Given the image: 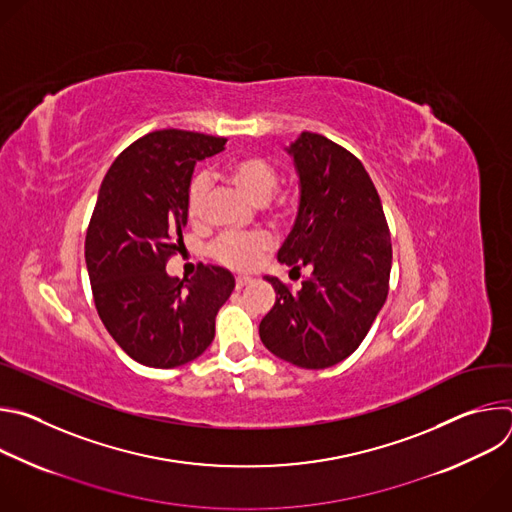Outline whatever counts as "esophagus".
<instances>
[{"instance_id": "obj_1", "label": "esophagus", "mask_w": 512, "mask_h": 512, "mask_svg": "<svg viewBox=\"0 0 512 512\" xmlns=\"http://www.w3.org/2000/svg\"><path fill=\"white\" fill-rule=\"evenodd\" d=\"M253 279L249 277V275H239L237 279H235V285H237V289H243L247 283H251Z\"/></svg>"}]
</instances>
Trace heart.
<instances>
[{"label":"heart","mask_w":512,"mask_h":512,"mask_svg":"<svg viewBox=\"0 0 512 512\" xmlns=\"http://www.w3.org/2000/svg\"><path fill=\"white\" fill-rule=\"evenodd\" d=\"M223 178H227L231 184L241 188L251 200L263 204L273 200V210L277 214H285L296 204V194L289 190H276L279 182V170L277 166L259 154H243L237 158H231L221 166ZM208 174L196 172L186 188V214L192 223H200L204 210H206V198H208ZM271 251V239L263 233L253 235H225L216 239L210 247L212 257L231 269H251L255 267L267 253Z\"/></svg>","instance_id":"b5f03b06"}]
</instances>
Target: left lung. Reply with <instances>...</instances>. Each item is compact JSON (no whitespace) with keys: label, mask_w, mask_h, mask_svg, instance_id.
<instances>
[{"label":"left lung","mask_w":512,"mask_h":512,"mask_svg":"<svg viewBox=\"0 0 512 512\" xmlns=\"http://www.w3.org/2000/svg\"><path fill=\"white\" fill-rule=\"evenodd\" d=\"M300 174L296 225L277 259L312 273L298 291L277 277L275 304L259 324L269 352L302 369L350 356L381 312L391 277V235L379 192L360 160L304 131L287 150Z\"/></svg>","instance_id":"1"}]
</instances>
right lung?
<instances>
[{"instance_id": "add662e5", "label": "right lung", "mask_w": 512, "mask_h": 512, "mask_svg": "<svg viewBox=\"0 0 512 512\" xmlns=\"http://www.w3.org/2000/svg\"><path fill=\"white\" fill-rule=\"evenodd\" d=\"M225 143L184 129L152 131L115 158L99 188L85 239L95 308L113 340L145 367L174 369L200 356L235 289L223 267L198 265L190 279L166 273L182 243L194 166Z\"/></svg>"}]
</instances>
